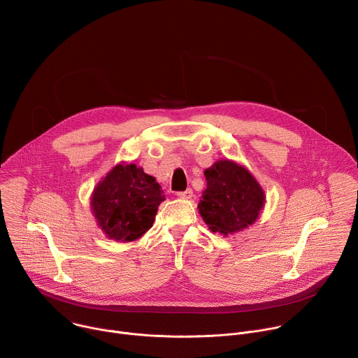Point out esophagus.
I'll return each instance as SVG.
<instances>
[{"mask_svg": "<svg viewBox=\"0 0 358 358\" xmlns=\"http://www.w3.org/2000/svg\"><path fill=\"white\" fill-rule=\"evenodd\" d=\"M192 195H194V191H192L191 188H188V189H185V191L177 192V196H180V198H182V199H189V198H192Z\"/></svg>", "mask_w": 358, "mask_h": 358, "instance_id": "34e87169", "label": "esophagus"}]
</instances>
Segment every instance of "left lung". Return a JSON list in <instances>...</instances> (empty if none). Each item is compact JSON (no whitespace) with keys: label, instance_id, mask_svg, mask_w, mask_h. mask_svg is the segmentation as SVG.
I'll use <instances>...</instances> for the list:
<instances>
[{"label":"left lung","instance_id":"8db88e82","mask_svg":"<svg viewBox=\"0 0 358 358\" xmlns=\"http://www.w3.org/2000/svg\"><path fill=\"white\" fill-rule=\"evenodd\" d=\"M203 174L206 189L202 192L198 209L213 233L233 234L257 220L266 195L246 167L230 160H219Z\"/></svg>","mask_w":358,"mask_h":358}]
</instances>
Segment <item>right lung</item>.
Here are the masks:
<instances>
[{
  "label": "right lung",
  "instance_id": "obj_1",
  "mask_svg": "<svg viewBox=\"0 0 358 358\" xmlns=\"http://www.w3.org/2000/svg\"><path fill=\"white\" fill-rule=\"evenodd\" d=\"M166 199L156 178L136 164L115 166L94 188L92 215L108 239L134 242L152 226Z\"/></svg>",
  "mask_w": 358,
  "mask_h": 358
}]
</instances>
